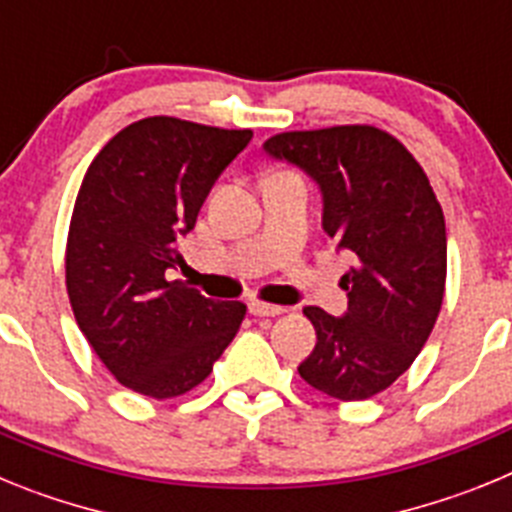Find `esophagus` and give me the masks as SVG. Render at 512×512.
<instances>
[{
  "instance_id": "esophagus-1",
  "label": "esophagus",
  "mask_w": 512,
  "mask_h": 512,
  "mask_svg": "<svg viewBox=\"0 0 512 512\" xmlns=\"http://www.w3.org/2000/svg\"><path fill=\"white\" fill-rule=\"evenodd\" d=\"M248 312H251V315H256V318H274V315H282L284 312V307H279V305H269V302H251V305H248Z\"/></svg>"
}]
</instances>
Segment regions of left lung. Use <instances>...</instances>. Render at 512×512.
I'll list each match as a JSON object with an SVG mask.
<instances>
[{
  "label": "left lung",
  "mask_w": 512,
  "mask_h": 512,
  "mask_svg": "<svg viewBox=\"0 0 512 512\" xmlns=\"http://www.w3.org/2000/svg\"><path fill=\"white\" fill-rule=\"evenodd\" d=\"M264 151L318 182L325 233L356 256L341 279L346 315L302 310L318 343L297 372L343 402L379 395L408 372L441 312L446 223L431 182L413 153L374 125L279 133Z\"/></svg>",
  "instance_id": "8db88e82"
}]
</instances>
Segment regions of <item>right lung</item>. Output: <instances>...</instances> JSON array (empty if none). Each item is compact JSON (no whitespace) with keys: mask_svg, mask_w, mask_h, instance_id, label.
Segmentation results:
<instances>
[{"mask_svg":"<svg viewBox=\"0 0 512 512\" xmlns=\"http://www.w3.org/2000/svg\"><path fill=\"white\" fill-rule=\"evenodd\" d=\"M225 130L146 117L94 156L66 241V289L81 333L128 390L169 400L194 390L233 341L246 305L215 302L166 271L184 264L179 235L225 166L251 143Z\"/></svg>","mask_w":512,"mask_h":512,"instance_id":"add662e5","label":"right lung"}]
</instances>
